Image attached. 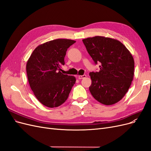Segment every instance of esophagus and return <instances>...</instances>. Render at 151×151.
Here are the masks:
<instances>
[{
	"label": "esophagus",
	"mask_w": 151,
	"mask_h": 151,
	"mask_svg": "<svg viewBox=\"0 0 151 151\" xmlns=\"http://www.w3.org/2000/svg\"><path fill=\"white\" fill-rule=\"evenodd\" d=\"M86 77V75H83V76H78V79H84Z\"/></svg>",
	"instance_id": "1"
}]
</instances>
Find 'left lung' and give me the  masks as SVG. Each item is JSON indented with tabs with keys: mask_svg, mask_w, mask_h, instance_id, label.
Here are the masks:
<instances>
[{
	"mask_svg": "<svg viewBox=\"0 0 151 151\" xmlns=\"http://www.w3.org/2000/svg\"><path fill=\"white\" fill-rule=\"evenodd\" d=\"M83 42L94 63L100 64L99 72L89 73L91 94L103 104L116 103L125 95L133 81V57L124 45L115 39L98 36Z\"/></svg>",
	"mask_w": 151,
	"mask_h": 151,
	"instance_id": "1",
	"label": "left lung"
}]
</instances>
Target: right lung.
Wrapping results in <instances>:
<instances>
[{"label": "right lung", "instance_id": "right-lung-1", "mask_svg": "<svg viewBox=\"0 0 151 151\" xmlns=\"http://www.w3.org/2000/svg\"><path fill=\"white\" fill-rule=\"evenodd\" d=\"M76 41L57 39L36 47L26 63V72L31 90L38 101L49 108L58 107L68 97L76 77L63 74L67 49Z\"/></svg>", "mask_w": 151, "mask_h": 151}]
</instances>
